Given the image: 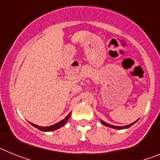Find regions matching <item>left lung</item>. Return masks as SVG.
<instances>
[{
    "label": "left lung",
    "instance_id": "left-lung-1",
    "mask_svg": "<svg viewBox=\"0 0 160 160\" xmlns=\"http://www.w3.org/2000/svg\"><path fill=\"white\" fill-rule=\"evenodd\" d=\"M138 119H137L136 121H135L134 122H132V123L131 124H128V125H126V126H114V125H111V124H109L107 123V122H104V121H102V120H101V122L102 125L106 126V127H108V128H113V129H116V130H122V129H128V128H129L130 127H131L132 125H134V124L135 123V122L138 121Z\"/></svg>",
    "mask_w": 160,
    "mask_h": 160
}]
</instances>
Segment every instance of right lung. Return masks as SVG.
<instances>
[{"label": "right lung", "mask_w": 160, "mask_h": 160, "mask_svg": "<svg viewBox=\"0 0 160 160\" xmlns=\"http://www.w3.org/2000/svg\"><path fill=\"white\" fill-rule=\"evenodd\" d=\"M70 114H71V112L68 114L67 116H66L64 119H62V121H60V122H57V123L53 124V125L49 126V127H40V126L35 125V124L32 123V122H29V123H30L32 127H34V128H38V130H40V131H46V132H47V131H55V130H58L59 129V128H62V127H63V126L67 122V121L69 120V118H70Z\"/></svg>", "instance_id": "obj_1"}]
</instances>
